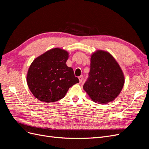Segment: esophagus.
I'll return each mask as SVG.
<instances>
[{"mask_svg": "<svg viewBox=\"0 0 149 149\" xmlns=\"http://www.w3.org/2000/svg\"><path fill=\"white\" fill-rule=\"evenodd\" d=\"M79 81L80 83H81L82 81H83V77L82 75H80V77H79Z\"/></svg>", "mask_w": 149, "mask_h": 149, "instance_id": "esophagus-1", "label": "esophagus"}]
</instances>
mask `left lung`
Instances as JSON below:
<instances>
[{
    "label": "left lung",
    "mask_w": 149,
    "mask_h": 149,
    "mask_svg": "<svg viewBox=\"0 0 149 149\" xmlns=\"http://www.w3.org/2000/svg\"><path fill=\"white\" fill-rule=\"evenodd\" d=\"M89 74L83 89L91 99L99 104L114 100L124 87L123 71L113 55L107 51L97 50L91 55Z\"/></svg>",
    "instance_id": "1"
}]
</instances>
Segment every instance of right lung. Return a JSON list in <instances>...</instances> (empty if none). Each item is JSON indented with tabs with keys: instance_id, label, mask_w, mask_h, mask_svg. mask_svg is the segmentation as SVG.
<instances>
[{
	"instance_id": "add662e5",
	"label": "right lung",
	"mask_w": 149,
	"mask_h": 149,
	"mask_svg": "<svg viewBox=\"0 0 149 149\" xmlns=\"http://www.w3.org/2000/svg\"><path fill=\"white\" fill-rule=\"evenodd\" d=\"M68 52L54 48L33 61L27 74V85L35 97L46 103L63 99L70 87L79 83L72 68L66 65Z\"/></svg>"
}]
</instances>
